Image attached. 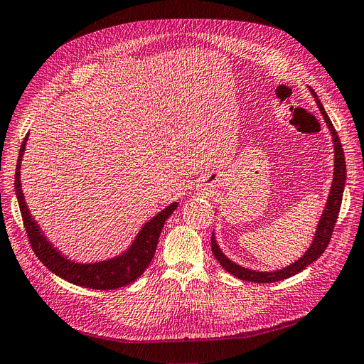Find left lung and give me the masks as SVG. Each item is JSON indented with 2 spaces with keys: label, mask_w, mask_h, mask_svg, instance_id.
Listing matches in <instances>:
<instances>
[{
  "label": "left lung",
  "mask_w": 364,
  "mask_h": 364,
  "mask_svg": "<svg viewBox=\"0 0 364 364\" xmlns=\"http://www.w3.org/2000/svg\"><path fill=\"white\" fill-rule=\"evenodd\" d=\"M316 105L323 113V118L330 129V133L333 136V144H334V174H333V182H331V190L326 203V209L319 218V223L315 231V236L312 240V245L309 246V250L304 252V255L301 258H299L297 261H294L293 264L287 266L285 269L276 270V272H257V270H251V269H245L236 263H232L231 259H228L223 251L218 246L216 240H215V235L212 232V252L215 255V258L220 261V264L232 276L242 279V281H248V282H257V284H270V282H276V281H284L287 278H291V276L300 273L303 269H306L309 264H312L315 259H318L321 257V254L327 250L328 242L331 239V232L334 225H336L338 221V215L341 210V203H342V196H343V186H345V179H346V166H345V155H343V149H342V143L339 140V136L334 129L328 114L326 113L321 101L318 100L316 94L314 90H311Z\"/></svg>",
  "instance_id": "obj_1"
}]
</instances>
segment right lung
Instances as JSON below:
<instances>
[{
  "label": "right lung",
  "mask_w": 364,
  "mask_h": 364,
  "mask_svg": "<svg viewBox=\"0 0 364 364\" xmlns=\"http://www.w3.org/2000/svg\"><path fill=\"white\" fill-rule=\"evenodd\" d=\"M28 136L22 141L19 151V159L16 166V173H14V190H16L19 209L23 220V227L26 230L28 239L38 259L45 264L50 272L60 276V278L86 288L92 289H114L121 288L128 284L134 282L139 276L148 269L154 258L159 232H161L167 218L178 208V203H171L164 210L154 216L149 223L143 225L139 231V235L129 250L122 255L107 259L98 261V263L80 264L76 261L67 259L53 248L52 243L43 235L37 223L33 220V216L28 210V206L23 198L22 185H21V161L25 151Z\"/></svg>",
  "instance_id": "1"
}]
</instances>
